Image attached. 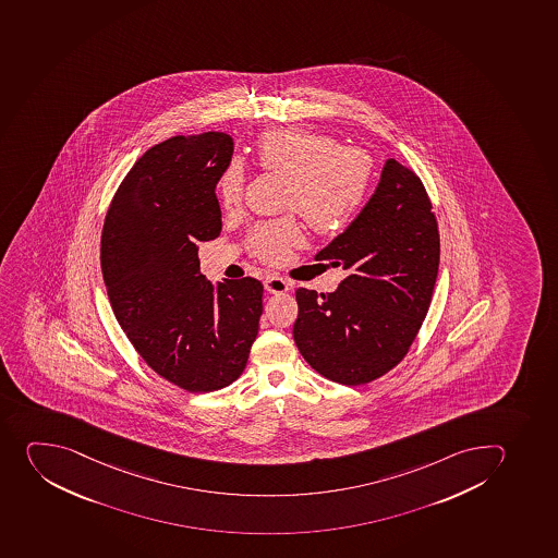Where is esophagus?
<instances>
[{
    "mask_svg": "<svg viewBox=\"0 0 558 558\" xmlns=\"http://www.w3.org/2000/svg\"><path fill=\"white\" fill-rule=\"evenodd\" d=\"M264 286H266V291L271 292V294H281V292H287L291 289V283L286 278L277 277V275L267 277Z\"/></svg>",
    "mask_w": 558,
    "mask_h": 558,
    "instance_id": "obj_1",
    "label": "esophagus"
}]
</instances>
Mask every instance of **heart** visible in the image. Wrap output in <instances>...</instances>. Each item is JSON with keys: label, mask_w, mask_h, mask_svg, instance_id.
<instances>
[{"label": "heart", "mask_w": 558, "mask_h": 558, "mask_svg": "<svg viewBox=\"0 0 558 558\" xmlns=\"http://www.w3.org/2000/svg\"><path fill=\"white\" fill-rule=\"evenodd\" d=\"M262 169L286 175V208L298 210L317 233L347 228L368 195L372 159L355 147H343L332 136L308 129H275L256 144ZM246 175L241 165L230 163L217 183L225 208L241 205ZM302 239L294 217L260 225L251 235V247L262 260L281 262L289 247Z\"/></svg>", "instance_id": "b5f03b06"}]
</instances>
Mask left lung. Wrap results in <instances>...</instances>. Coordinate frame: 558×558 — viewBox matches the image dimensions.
Returning a JSON list of instances; mask_svg holds the SVG:
<instances>
[{
	"label": "left lung",
	"instance_id": "obj_1",
	"mask_svg": "<svg viewBox=\"0 0 558 558\" xmlns=\"http://www.w3.org/2000/svg\"><path fill=\"white\" fill-rule=\"evenodd\" d=\"M316 260L343 267L333 292L296 291L292 336L317 374L361 386L388 374L413 344L435 291L440 235L424 184L386 159L374 195Z\"/></svg>",
	"mask_w": 558,
	"mask_h": 558
}]
</instances>
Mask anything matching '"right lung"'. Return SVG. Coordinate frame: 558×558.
Masks as SVG:
<instances>
[{
    "mask_svg": "<svg viewBox=\"0 0 558 558\" xmlns=\"http://www.w3.org/2000/svg\"><path fill=\"white\" fill-rule=\"evenodd\" d=\"M233 156L226 133L174 136L148 148L104 220L100 266L120 327L145 363L190 393L241 377L258 333L264 286L201 272L197 242L222 230L215 195Z\"/></svg>",
    "mask_w": 558,
    "mask_h": 558,
    "instance_id": "right-lung-1",
    "label": "right lung"
}]
</instances>
